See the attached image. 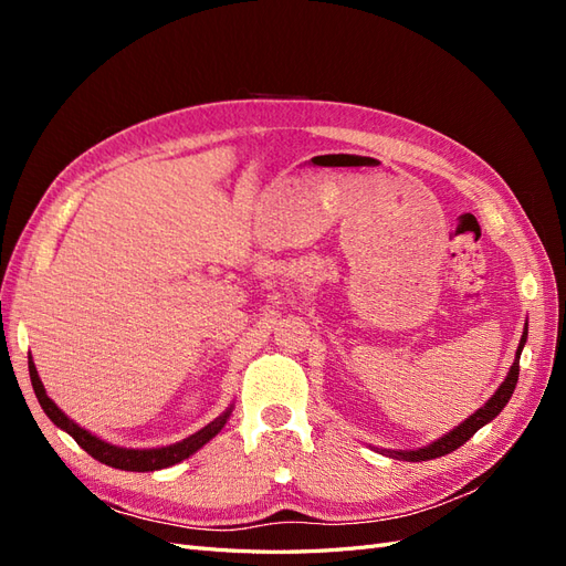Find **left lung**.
<instances>
[{
    "label": "left lung",
    "instance_id": "8db88e82",
    "mask_svg": "<svg viewBox=\"0 0 566 566\" xmlns=\"http://www.w3.org/2000/svg\"><path fill=\"white\" fill-rule=\"evenodd\" d=\"M526 335H528V333H526V325H524L520 347H517V352H515V361H512V366H510V370H507V375H505V380L501 382V387L491 394V399H489L482 408L474 410V413H472L470 418H465L458 427H453L451 432L439 437V439L432 441V443H427V447H422V449H416V451H391V449H382V453L389 455V458H397V460L420 462V460L441 458V455H447V453L460 449L462 443H465L476 430H482L484 424H489L495 416H499L501 410L505 408V403L510 401L512 391H515V387H517V378H520V356H522V349H524V345H526Z\"/></svg>",
    "mask_w": 566,
    "mask_h": 566
}]
</instances>
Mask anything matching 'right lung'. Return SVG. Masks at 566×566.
Wrapping results in <instances>:
<instances>
[{
  "label": "right lung",
  "instance_id": "add662e5",
  "mask_svg": "<svg viewBox=\"0 0 566 566\" xmlns=\"http://www.w3.org/2000/svg\"><path fill=\"white\" fill-rule=\"evenodd\" d=\"M28 368H30V382L32 389H35V397L40 401V406L44 408V413L49 416V420L54 422L56 427H61L63 432L71 434L80 447L87 451L92 458H96L104 465H111L115 470H127V472H153V470H165L172 468L177 462L191 458L196 451H200L205 443L210 439H214L221 427L227 424V420L233 413V403L221 413L219 418H214L210 424H205L202 430H198L196 434L186 437L177 443H169V447H158V449H125V447H115V443H108L104 439H98L96 434H92L90 430H84L75 420L67 418L63 410L46 397V389L40 380L35 361L32 356H28Z\"/></svg>",
  "mask_w": 566,
  "mask_h": 566
}]
</instances>
